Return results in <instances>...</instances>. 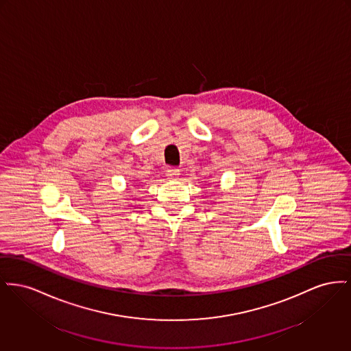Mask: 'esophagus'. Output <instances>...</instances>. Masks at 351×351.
Masks as SVG:
<instances>
[{
  "instance_id": "34e87169",
  "label": "esophagus",
  "mask_w": 351,
  "mask_h": 351,
  "mask_svg": "<svg viewBox=\"0 0 351 351\" xmlns=\"http://www.w3.org/2000/svg\"><path fill=\"white\" fill-rule=\"evenodd\" d=\"M165 175H167L168 179H176L180 175V171L178 168H175V167H169V168H167Z\"/></svg>"
}]
</instances>
